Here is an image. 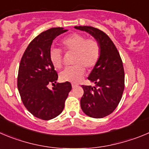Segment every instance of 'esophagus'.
I'll return each instance as SVG.
<instances>
[{"mask_svg":"<svg viewBox=\"0 0 149 149\" xmlns=\"http://www.w3.org/2000/svg\"><path fill=\"white\" fill-rule=\"evenodd\" d=\"M77 86H78V85H77V84H72V88H76V87H77Z\"/></svg>","mask_w":149,"mask_h":149,"instance_id":"obj_1","label":"esophagus"}]
</instances>
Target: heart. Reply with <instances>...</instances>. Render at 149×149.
<instances>
[{"label": "heart", "instance_id": "heart-1", "mask_svg": "<svg viewBox=\"0 0 149 149\" xmlns=\"http://www.w3.org/2000/svg\"><path fill=\"white\" fill-rule=\"evenodd\" d=\"M62 45L66 51L75 53L74 64L65 68L60 73V79L63 82L77 83L85 74V68L91 69L97 63L100 57L101 48L95 39H87L81 34L73 33L65 37L62 40ZM49 59L56 69H61L63 65L62 52L58 48H52L49 52Z\"/></svg>", "mask_w": 149, "mask_h": 149}]
</instances>
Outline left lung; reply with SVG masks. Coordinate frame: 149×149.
Here are the masks:
<instances>
[{
	"label": "left lung",
	"mask_w": 149,
	"mask_h": 149,
	"mask_svg": "<svg viewBox=\"0 0 149 149\" xmlns=\"http://www.w3.org/2000/svg\"><path fill=\"white\" fill-rule=\"evenodd\" d=\"M74 29L88 32L100 45V59L88 77L95 86H82L84 94L80 106L88 117L103 118L114 111L122 98L125 82L122 60L112 40L103 31L87 26Z\"/></svg>",
	"instance_id": "1"
}]
</instances>
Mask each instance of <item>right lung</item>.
<instances>
[{
    "label": "right lung",
    "mask_w": 149,
    "mask_h": 149,
    "mask_svg": "<svg viewBox=\"0 0 149 149\" xmlns=\"http://www.w3.org/2000/svg\"><path fill=\"white\" fill-rule=\"evenodd\" d=\"M61 27L43 32L27 46L19 65L17 88L27 110L39 119L49 120L59 115L72 85L69 82L57 84L49 90L47 85L56 84L58 75L49 59L53 40L67 32Z\"/></svg>",
    "instance_id": "right-lung-1"
}]
</instances>
